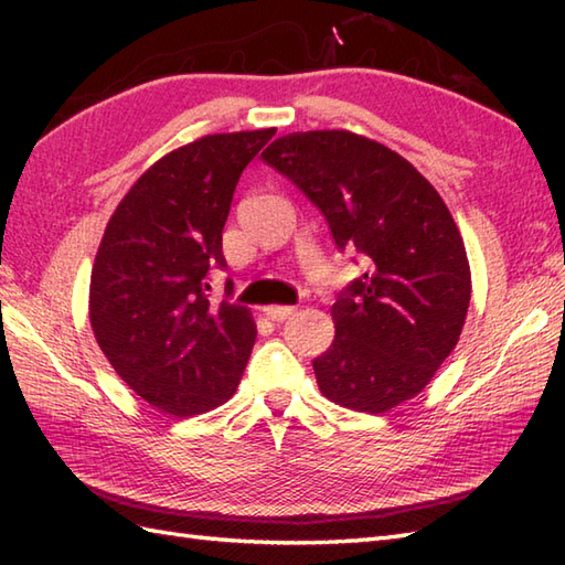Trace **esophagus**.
Returning a JSON list of instances; mask_svg holds the SVG:
<instances>
[{
	"label": "esophagus",
	"mask_w": 565,
	"mask_h": 565,
	"mask_svg": "<svg viewBox=\"0 0 565 565\" xmlns=\"http://www.w3.org/2000/svg\"><path fill=\"white\" fill-rule=\"evenodd\" d=\"M294 313H296L294 306H267V308H264V316H267L274 322L289 320Z\"/></svg>",
	"instance_id": "esophagus-1"
}]
</instances>
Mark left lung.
I'll list each match as a JSON object with an SVG mask.
<instances>
[{
  "label": "left lung",
  "mask_w": 565,
  "mask_h": 565,
  "mask_svg": "<svg viewBox=\"0 0 565 565\" xmlns=\"http://www.w3.org/2000/svg\"><path fill=\"white\" fill-rule=\"evenodd\" d=\"M262 160L328 221L366 271L338 294L334 340L313 359L320 391L386 413L423 391L459 342L471 301L466 247L437 189L381 142L350 130L276 138Z\"/></svg>",
  "instance_id": "obj_1"
}]
</instances>
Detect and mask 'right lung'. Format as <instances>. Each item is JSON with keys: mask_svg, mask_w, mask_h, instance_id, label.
<instances>
[{"mask_svg": "<svg viewBox=\"0 0 565 565\" xmlns=\"http://www.w3.org/2000/svg\"><path fill=\"white\" fill-rule=\"evenodd\" d=\"M274 128L206 136L154 162L106 225L89 284V320L116 374L162 413L189 417L231 398L257 330L225 271L223 225L245 167Z\"/></svg>", "mask_w": 565, "mask_h": 565, "instance_id": "1", "label": "right lung"}]
</instances>
